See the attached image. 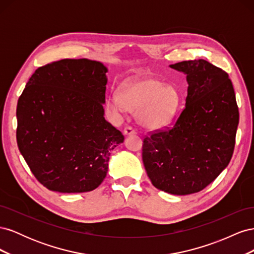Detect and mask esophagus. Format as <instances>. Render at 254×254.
I'll use <instances>...</instances> for the list:
<instances>
[{
  "instance_id": "esophagus-1",
  "label": "esophagus",
  "mask_w": 254,
  "mask_h": 254,
  "mask_svg": "<svg viewBox=\"0 0 254 254\" xmlns=\"http://www.w3.org/2000/svg\"><path fill=\"white\" fill-rule=\"evenodd\" d=\"M134 133H135V131H134V129L132 127H130V126L125 127V129H124V134L125 135H131V134H134Z\"/></svg>"
}]
</instances>
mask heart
I'll return each mask as SVG.
<instances>
[{
	"mask_svg": "<svg viewBox=\"0 0 254 254\" xmlns=\"http://www.w3.org/2000/svg\"><path fill=\"white\" fill-rule=\"evenodd\" d=\"M179 102V92L175 87L163 86L161 80L147 77L125 84L120 96L111 97L110 105L120 111L136 112L143 127L155 130L171 122Z\"/></svg>",
	"mask_w": 254,
	"mask_h": 254,
	"instance_id": "heart-1",
	"label": "heart"
}]
</instances>
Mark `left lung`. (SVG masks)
<instances>
[{
    "label": "left lung",
    "instance_id": "left-lung-1",
    "mask_svg": "<svg viewBox=\"0 0 254 254\" xmlns=\"http://www.w3.org/2000/svg\"><path fill=\"white\" fill-rule=\"evenodd\" d=\"M171 67L187 74L186 106L170 126L145 135L142 159L153 187L189 195L205 189L229 164L240 113L222 68L203 59Z\"/></svg>",
    "mask_w": 254,
    "mask_h": 254
}]
</instances>
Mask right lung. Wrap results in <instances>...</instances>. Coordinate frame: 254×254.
<instances>
[{"label":"right lung","instance_id":"obj_1","mask_svg":"<svg viewBox=\"0 0 254 254\" xmlns=\"http://www.w3.org/2000/svg\"><path fill=\"white\" fill-rule=\"evenodd\" d=\"M107 67L63 59L38 67L17 106V143L43 187L59 193L95 190L124 135L104 118Z\"/></svg>","mask_w":254,"mask_h":254}]
</instances>
